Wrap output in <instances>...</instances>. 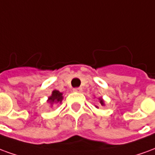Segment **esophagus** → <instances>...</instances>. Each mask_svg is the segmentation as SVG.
I'll return each mask as SVG.
<instances>
[{
    "label": "esophagus",
    "instance_id": "esophagus-1",
    "mask_svg": "<svg viewBox=\"0 0 155 155\" xmlns=\"http://www.w3.org/2000/svg\"><path fill=\"white\" fill-rule=\"evenodd\" d=\"M73 91H75V92H81L82 91V88L81 87H76L73 89Z\"/></svg>",
    "mask_w": 155,
    "mask_h": 155
}]
</instances>
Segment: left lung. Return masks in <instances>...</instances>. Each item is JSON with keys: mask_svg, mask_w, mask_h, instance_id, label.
<instances>
[{"mask_svg": "<svg viewBox=\"0 0 155 155\" xmlns=\"http://www.w3.org/2000/svg\"><path fill=\"white\" fill-rule=\"evenodd\" d=\"M101 104H102V105L104 104V102H103V101H102V100H101Z\"/></svg>", "mask_w": 155, "mask_h": 155, "instance_id": "8db88e82", "label": "left lung"}]
</instances>
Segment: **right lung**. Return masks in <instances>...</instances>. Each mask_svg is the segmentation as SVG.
Here are the masks:
<instances>
[{"mask_svg": "<svg viewBox=\"0 0 155 155\" xmlns=\"http://www.w3.org/2000/svg\"><path fill=\"white\" fill-rule=\"evenodd\" d=\"M62 99H63L62 93L58 91H54L52 92V95L49 98V101L51 104H57V103H61Z\"/></svg>", "mask_w": 155, "mask_h": 155, "instance_id": "obj_1", "label": "right lung"}]
</instances>
